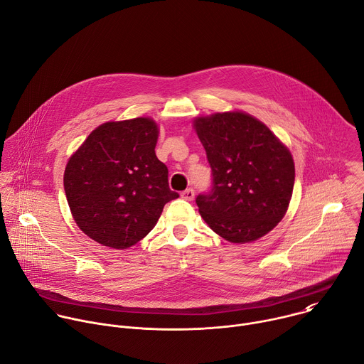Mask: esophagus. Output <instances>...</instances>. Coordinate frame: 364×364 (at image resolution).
Returning <instances> with one entry per match:
<instances>
[{
	"instance_id": "1",
	"label": "esophagus",
	"mask_w": 364,
	"mask_h": 364,
	"mask_svg": "<svg viewBox=\"0 0 364 364\" xmlns=\"http://www.w3.org/2000/svg\"><path fill=\"white\" fill-rule=\"evenodd\" d=\"M181 197H183L184 200H187V201H193V200H194V190H193V188L184 190V191L181 193Z\"/></svg>"
}]
</instances>
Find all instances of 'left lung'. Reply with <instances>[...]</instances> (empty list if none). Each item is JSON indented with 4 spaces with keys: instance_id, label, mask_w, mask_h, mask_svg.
I'll return each mask as SVG.
<instances>
[{
    "instance_id": "left-lung-1",
    "label": "left lung",
    "mask_w": 364,
    "mask_h": 364,
    "mask_svg": "<svg viewBox=\"0 0 364 364\" xmlns=\"http://www.w3.org/2000/svg\"><path fill=\"white\" fill-rule=\"evenodd\" d=\"M194 129L211 167V190L198 194L210 228L231 243H250L284 217L294 186V161L286 146L250 114L197 117Z\"/></svg>"
}]
</instances>
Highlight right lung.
Instances as JSON below:
<instances>
[{"label": "right lung", "instance_id": "obj_1", "mask_svg": "<svg viewBox=\"0 0 364 364\" xmlns=\"http://www.w3.org/2000/svg\"><path fill=\"white\" fill-rule=\"evenodd\" d=\"M159 127L151 118L108 121L70 157L64 190L77 225L97 243L129 249L157 224L178 193L156 156Z\"/></svg>", "mask_w": 364, "mask_h": 364}]
</instances>
